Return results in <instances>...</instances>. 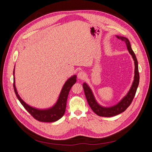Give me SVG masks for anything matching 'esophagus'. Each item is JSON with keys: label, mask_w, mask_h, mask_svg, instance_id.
Returning <instances> with one entry per match:
<instances>
[{"label": "esophagus", "mask_w": 152, "mask_h": 152, "mask_svg": "<svg viewBox=\"0 0 152 152\" xmlns=\"http://www.w3.org/2000/svg\"><path fill=\"white\" fill-rule=\"evenodd\" d=\"M85 76H86V73L84 72H83V71H80L79 73H78V74H77L78 79H84V78L85 77Z\"/></svg>", "instance_id": "1"}]
</instances>
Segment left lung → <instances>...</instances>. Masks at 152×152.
Listing matches in <instances>:
<instances>
[{
    "label": "left lung",
    "instance_id": "1",
    "mask_svg": "<svg viewBox=\"0 0 152 152\" xmlns=\"http://www.w3.org/2000/svg\"><path fill=\"white\" fill-rule=\"evenodd\" d=\"M117 37L118 39H121L122 41H124V42L126 44L129 52V53L132 55L133 59H134V64H135L134 79V82H133L132 83L131 88L128 94H127V96H125V97L124 98V99L118 104L111 108H103L102 107H101V106H99L97 103H96V100L94 98V96L93 94V93H92V91L89 87V86H87L86 83L83 84V88L85 93V95L89 107L96 115H98V116H101V117H110L115 116L117 115L120 114L125 111V110L129 107L130 104H131L132 100L135 96L137 86L139 85L140 74H139V71H138V64H137V58L136 57V55L131 49L129 41V40L127 38L124 37H118V36H117Z\"/></svg>",
    "mask_w": 152,
    "mask_h": 152
}]
</instances>
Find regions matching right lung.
<instances>
[{
  "mask_svg": "<svg viewBox=\"0 0 152 152\" xmlns=\"http://www.w3.org/2000/svg\"><path fill=\"white\" fill-rule=\"evenodd\" d=\"M13 87L18 99H19L21 104L23 106V107L27 110V112H28L35 119H36L37 121L43 122H53L59 120V118H61L63 116V115L65 114V112L66 107V101L69 92H70L72 87L73 86V84H75L77 81V77L75 75L70 78V79L66 82V83L64 85L61 90L60 95H59L57 103L55 104L53 108L44 110H37L33 107H31L30 106L26 104L21 99V98L20 97V96L18 94V92L15 87V68H14L13 71Z\"/></svg>",
  "mask_w": 152,
  "mask_h": 152,
  "instance_id": "add662e5",
  "label": "right lung"
}]
</instances>
